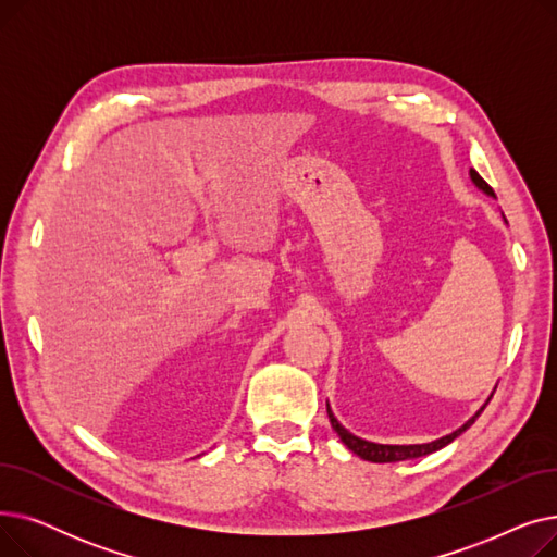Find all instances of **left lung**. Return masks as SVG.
Instances as JSON below:
<instances>
[{"instance_id": "1", "label": "left lung", "mask_w": 557, "mask_h": 557, "mask_svg": "<svg viewBox=\"0 0 557 557\" xmlns=\"http://www.w3.org/2000/svg\"><path fill=\"white\" fill-rule=\"evenodd\" d=\"M470 175H472V183H474L479 189H483L487 196H494V189L481 178V175H479L474 169L470 171ZM490 399H492V395H490ZM490 399H487V401H490ZM487 401H485V406H487ZM485 406H481V411H479L474 418L467 420V422H465L460 429H456L454 433L437 437V441L424 443V445H379V443H368V441H363V437H357L355 433H349L345 426H341V422H338V420L334 418V413H332L330 404H327V416H330L332 429L338 433L343 445H345L349 451H355L359 458L370 460V462H397V460L420 458V456H426V454H433V451H437V449L447 447L449 443L456 441V437H458L462 431H467V429H470V426L474 424V420L483 413Z\"/></svg>"}]
</instances>
